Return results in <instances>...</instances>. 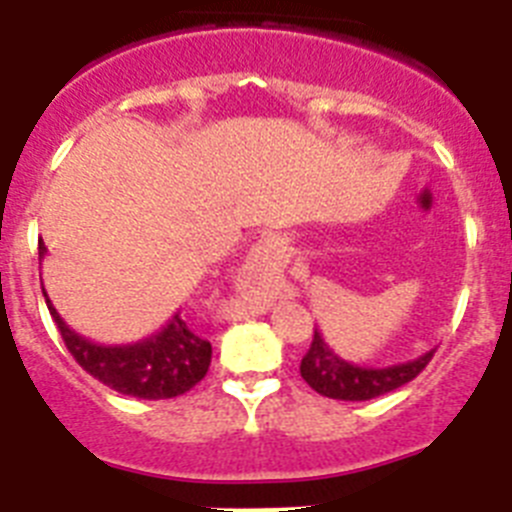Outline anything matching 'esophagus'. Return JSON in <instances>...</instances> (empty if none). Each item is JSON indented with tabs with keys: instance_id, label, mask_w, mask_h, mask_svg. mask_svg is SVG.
<instances>
[{
	"instance_id": "obj_1",
	"label": "esophagus",
	"mask_w": 512,
	"mask_h": 512,
	"mask_svg": "<svg viewBox=\"0 0 512 512\" xmlns=\"http://www.w3.org/2000/svg\"><path fill=\"white\" fill-rule=\"evenodd\" d=\"M253 266H261V269H277V266H284L287 261V248H284V241L274 233H264L259 241L253 243L251 253H248Z\"/></svg>"
}]
</instances>
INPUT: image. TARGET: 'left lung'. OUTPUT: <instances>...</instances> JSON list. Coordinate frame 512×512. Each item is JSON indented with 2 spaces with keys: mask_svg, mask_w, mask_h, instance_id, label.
<instances>
[{
  "mask_svg": "<svg viewBox=\"0 0 512 512\" xmlns=\"http://www.w3.org/2000/svg\"><path fill=\"white\" fill-rule=\"evenodd\" d=\"M433 351H425L423 356L413 361H402V364L392 366H359L351 361L341 359L333 348L325 343L323 333L315 328L310 348L302 356L300 374L312 390L320 392L330 400H346V402H361L374 400L379 395L397 390L402 384H408L410 379L418 377L425 369V364L433 359Z\"/></svg>",
  "mask_w": 512,
  "mask_h": 512,
  "instance_id": "1",
  "label": "left lung"
}]
</instances>
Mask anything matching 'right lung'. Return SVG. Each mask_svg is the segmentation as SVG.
<instances>
[{
  "label": "right lung",
  "instance_id": "add662e5",
  "mask_svg": "<svg viewBox=\"0 0 512 512\" xmlns=\"http://www.w3.org/2000/svg\"><path fill=\"white\" fill-rule=\"evenodd\" d=\"M38 253L43 259V241L38 243ZM45 305L61 330L63 343L79 361L81 369L120 395L140 397V400H169V397H179L192 390L210 369V341L197 336L179 312H174L158 333L143 341L104 346L71 330L48 295H45Z\"/></svg>",
  "mask_w": 512,
  "mask_h": 512
}]
</instances>
